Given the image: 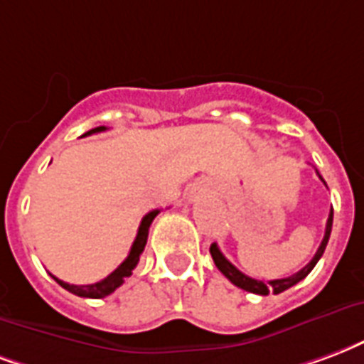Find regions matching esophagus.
Listing matches in <instances>:
<instances>
[{"label":"esophagus","mask_w":364,"mask_h":364,"mask_svg":"<svg viewBox=\"0 0 364 364\" xmlns=\"http://www.w3.org/2000/svg\"><path fill=\"white\" fill-rule=\"evenodd\" d=\"M200 196V191L195 189V191H191V198H198Z\"/></svg>","instance_id":"obj_1"}]
</instances>
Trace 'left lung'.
Wrapping results in <instances>:
<instances>
[{"mask_svg":"<svg viewBox=\"0 0 364 364\" xmlns=\"http://www.w3.org/2000/svg\"><path fill=\"white\" fill-rule=\"evenodd\" d=\"M332 222H333V210L330 212V216H328V222H326V231H324V239H322V243H320L318 250H316V255L312 257V260L305 268H301L297 274H293V276H287V278H282V279H270V282H260V279H255V278H249V276H245L243 272H239L235 266L231 264L228 258L223 257L222 250L218 249L216 243L210 245V255L214 258V264L218 266V270L222 272L225 278L230 279L231 284L237 285V287H241L245 291H250V293H257V295H268V293H282L285 289H289L293 287L295 284H299L301 279H305L311 270L316 266V262L320 260V257L324 255V249L326 245H328V239H330V233H332Z\"/></svg>","mask_w":364,"mask_h":364,"instance_id":"obj_1","label":"left lung"}]
</instances>
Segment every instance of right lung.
I'll list each match as a JSON object with an SVG mask.
<instances>
[{
	"mask_svg": "<svg viewBox=\"0 0 364 364\" xmlns=\"http://www.w3.org/2000/svg\"><path fill=\"white\" fill-rule=\"evenodd\" d=\"M102 131H106V127H96V129H90L88 133H85L82 136H88V134H94V133H102ZM160 214V210H152V212H148L146 216L142 218L141 225H139V233L134 237V243L131 247V252H129V257L121 262L117 268H115L107 278H104L102 282H96V284H90V285H71V284H65V282H61L53 276V279L58 282L63 289L67 291L75 293V295H79V297H90V299H102L109 295V293H114L117 287H119L125 279L133 274L134 266L139 264V258H141L142 250H144V245H146V239H148V228H150V223L154 220L156 216Z\"/></svg>",
	"mask_w": 364,
	"mask_h": 364,
	"instance_id": "add662e5",
	"label": "right lung"
}]
</instances>
